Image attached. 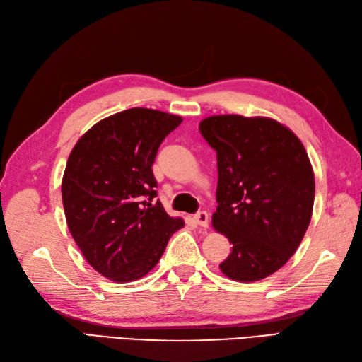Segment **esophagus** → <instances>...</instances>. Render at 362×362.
<instances>
[{
    "label": "esophagus",
    "instance_id": "1",
    "mask_svg": "<svg viewBox=\"0 0 362 362\" xmlns=\"http://www.w3.org/2000/svg\"><path fill=\"white\" fill-rule=\"evenodd\" d=\"M193 221L196 222V225H199L202 228L208 226V213L206 211H199L193 216Z\"/></svg>",
    "mask_w": 362,
    "mask_h": 362
}]
</instances>
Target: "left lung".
I'll list each match as a JSON object with an SVG mask.
<instances>
[{
  "label": "left lung",
  "mask_w": 362,
  "mask_h": 362,
  "mask_svg": "<svg viewBox=\"0 0 362 362\" xmlns=\"http://www.w3.org/2000/svg\"><path fill=\"white\" fill-rule=\"evenodd\" d=\"M199 131L217 156L211 223L233 243L218 267L233 281L264 279L290 259L311 222L308 154L290 128L264 116H210Z\"/></svg>",
  "instance_id": "8db88e82"
}]
</instances>
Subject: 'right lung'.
I'll return each instance as SVG.
<instances>
[{
	"label": "right lung",
	"mask_w": 362,
	"mask_h": 362,
	"mask_svg": "<svg viewBox=\"0 0 362 362\" xmlns=\"http://www.w3.org/2000/svg\"><path fill=\"white\" fill-rule=\"evenodd\" d=\"M182 122L177 115L134 107L108 116L78 139L62 180L69 231L86 261L115 282L144 278L170 235L184 226L157 196V151Z\"/></svg>",
	"instance_id": "right-lung-1"
}]
</instances>
